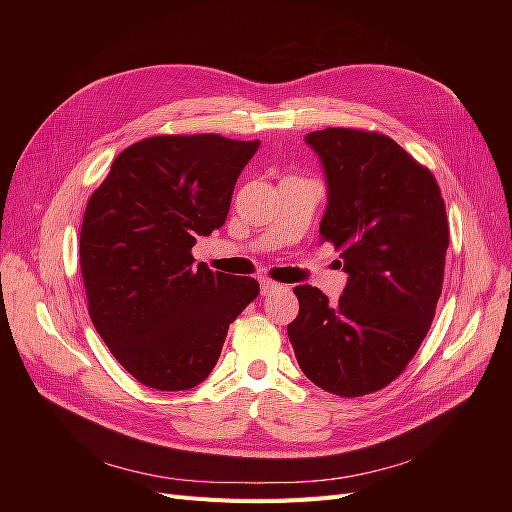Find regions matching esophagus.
Segmentation results:
<instances>
[{
	"mask_svg": "<svg viewBox=\"0 0 512 512\" xmlns=\"http://www.w3.org/2000/svg\"><path fill=\"white\" fill-rule=\"evenodd\" d=\"M282 288H284L282 284L271 282V280H267V277H262V280H260V294H262V297H269V294L280 292Z\"/></svg>",
	"mask_w": 512,
	"mask_h": 512,
	"instance_id": "obj_1",
	"label": "esophagus"
}]
</instances>
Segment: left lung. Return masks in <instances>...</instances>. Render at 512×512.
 <instances>
[{"label": "left lung", "mask_w": 512, "mask_h": 512, "mask_svg": "<svg viewBox=\"0 0 512 512\" xmlns=\"http://www.w3.org/2000/svg\"><path fill=\"white\" fill-rule=\"evenodd\" d=\"M327 181L320 241L342 247L337 303L297 286L288 339L303 374L339 397L393 382L425 339L442 292L448 222L436 179L393 138L350 128L309 132Z\"/></svg>", "instance_id": "1"}]
</instances>
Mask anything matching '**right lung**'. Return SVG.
Segmentation results:
<instances>
[{"label": "right lung", "mask_w": 512, "mask_h": 512, "mask_svg": "<svg viewBox=\"0 0 512 512\" xmlns=\"http://www.w3.org/2000/svg\"><path fill=\"white\" fill-rule=\"evenodd\" d=\"M260 141L153 136L115 158L89 198L79 256L89 316L121 367L158 391H188L220 359L254 277L213 273L196 237L222 228Z\"/></svg>", "instance_id": "obj_1"}]
</instances>
